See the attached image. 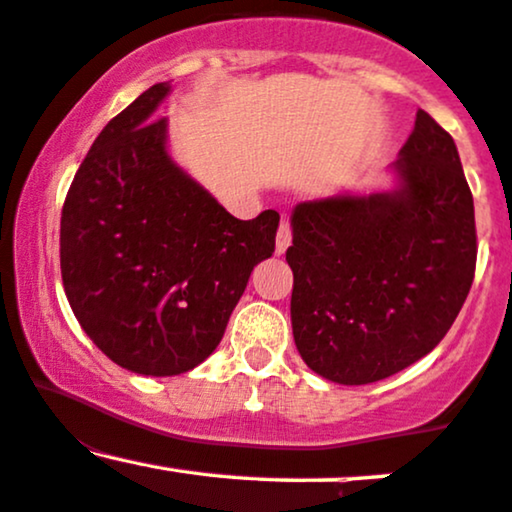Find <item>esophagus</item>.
<instances>
[{
	"mask_svg": "<svg viewBox=\"0 0 512 512\" xmlns=\"http://www.w3.org/2000/svg\"><path fill=\"white\" fill-rule=\"evenodd\" d=\"M291 245V223L289 219L281 221L279 231H276V255H284Z\"/></svg>",
	"mask_w": 512,
	"mask_h": 512,
	"instance_id": "1",
	"label": "esophagus"
}]
</instances>
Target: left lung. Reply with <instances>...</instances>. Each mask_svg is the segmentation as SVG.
I'll use <instances>...</instances> for the list:
<instances>
[{"label": "left lung", "instance_id": "left-lung-1", "mask_svg": "<svg viewBox=\"0 0 512 512\" xmlns=\"http://www.w3.org/2000/svg\"><path fill=\"white\" fill-rule=\"evenodd\" d=\"M397 190L293 209L298 354L339 385L390 378L440 344L477 269L474 199L452 137L419 110Z\"/></svg>", "mask_w": 512, "mask_h": 512}]
</instances>
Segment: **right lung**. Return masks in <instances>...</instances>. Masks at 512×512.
<instances>
[{"label":"right lung","instance_id":"right-lung-1","mask_svg":"<svg viewBox=\"0 0 512 512\" xmlns=\"http://www.w3.org/2000/svg\"><path fill=\"white\" fill-rule=\"evenodd\" d=\"M170 84L113 117L76 170L62 207L67 301L93 344L139 375H180L221 342L250 272L274 252L279 214L240 221L173 163Z\"/></svg>","mask_w":512,"mask_h":512}]
</instances>
